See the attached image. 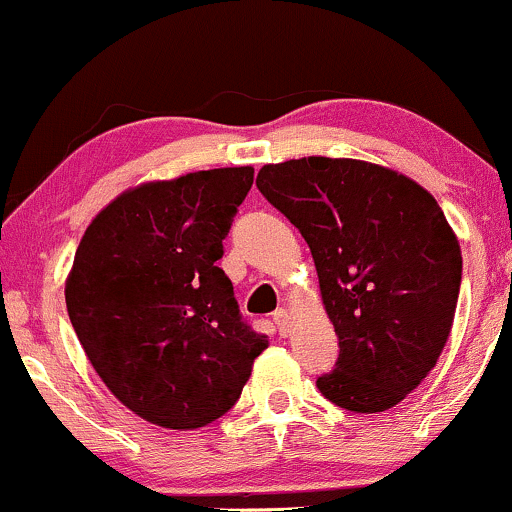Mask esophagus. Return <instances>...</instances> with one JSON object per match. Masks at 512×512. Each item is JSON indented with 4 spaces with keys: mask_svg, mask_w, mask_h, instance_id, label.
<instances>
[{
    "mask_svg": "<svg viewBox=\"0 0 512 512\" xmlns=\"http://www.w3.org/2000/svg\"><path fill=\"white\" fill-rule=\"evenodd\" d=\"M273 321H275V326H278V333H280V335L290 333V314H287V309H278V311H275Z\"/></svg>",
    "mask_w": 512,
    "mask_h": 512,
    "instance_id": "1",
    "label": "esophagus"
}]
</instances>
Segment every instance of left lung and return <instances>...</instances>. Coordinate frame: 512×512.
<instances>
[{"mask_svg":"<svg viewBox=\"0 0 512 512\" xmlns=\"http://www.w3.org/2000/svg\"><path fill=\"white\" fill-rule=\"evenodd\" d=\"M258 191L302 232L340 340L316 386L350 412H386L434 369L458 306L462 254L436 198L352 158L263 165Z\"/></svg>","mask_w":512,"mask_h":512,"instance_id":"8db88e82","label":"left lung"}]
</instances>
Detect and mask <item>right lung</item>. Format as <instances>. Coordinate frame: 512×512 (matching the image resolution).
Listing matches in <instances>:
<instances>
[{
	"mask_svg": "<svg viewBox=\"0 0 512 512\" xmlns=\"http://www.w3.org/2000/svg\"><path fill=\"white\" fill-rule=\"evenodd\" d=\"M254 167L189 172L119 194L78 244L64 297L110 393L165 429L222 417L268 347L242 321L222 239Z\"/></svg>",
	"mask_w": 512,
	"mask_h": 512,
	"instance_id": "obj_1",
	"label": "right lung"
}]
</instances>
